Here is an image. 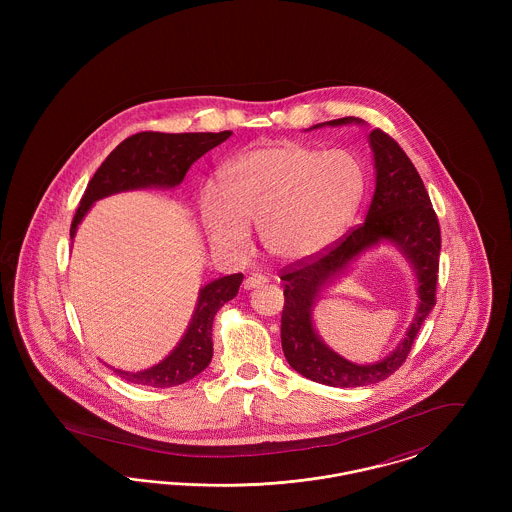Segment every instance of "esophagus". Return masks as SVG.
Wrapping results in <instances>:
<instances>
[{
  "instance_id": "obj_1",
  "label": "esophagus",
  "mask_w": 512,
  "mask_h": 512,
  "mask_svg": "<svg viewBox=\"0 0 512 512\" xmlns=\"http://www.w3.org/2000/svg\"><path fill=\"white\" fill-rule=\"evenodd\" d=\"M267 282V278L263 276V274H251V276H247L244 280V288L245 290H255V288H259V286H263Z\"/></svg>"
}]
</instances>
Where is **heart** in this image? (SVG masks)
Here are the masks:
<instances>
[{
	"instance_id": "1",
	"label": "heart",
	"mask_w": 512,
	"mask_h": 512,
	"mask_svg": "<svg viewBox=\"0 0 512 512\" xmlns=\"http://www.w3.org/2000/svg\"><path fill=\"white\" fill-rule=\"evenodd\" d=\"M366 169L347 149L322 151L297 142L253 147L220 171L222 194L205 186L199 215L213 245L245 253L251 226L268 255L297 265L326 253L365 201Z\"/></svg>"
}]
</instances>
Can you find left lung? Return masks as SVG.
Instances as JSON below:
<instances>
[{"mask_svg": "<svg viewBox=\"0 0 512 512\" xmlns=\"http://www.w3.org/2000/svg\"><path fill=\"white\" fill-rule=\"evenodd\" d=\"M357 117L311 126L363 124ZM368 144L374 153L376 188L359 228L349 232L328 253L288 268L284 280L282 349L301 376L332 388H357L386 380L405 363L422 322L436 305L441 234L430 195L407 153L382 130H372ZM395 246L414 268L419 305L404 340L384 360L368 366L347 362L317 336L312 311L319 295L331 287L366 250L378 244Z\"/></svg>", "mask_w": 512, "mask_h": 512, "instance_id": "1", "label": "left lung"}]
</instances>
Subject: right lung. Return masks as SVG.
Masks as SVG:
<instances>
[{"label": "right lung", "mask_w": 512, "mask_h": 512, "mask_svg": "<svg viewBox=\"0 0 512 512\" xmlns=\"http://www.w3.org/2000/svg\"><path fill=\"white\" fill-rule=\"evenodd\" d=\"M232 136L224 132H184V134H163V132H140L126 138L115 147L101 163L94 178L80 199L71 224V240L76 236L78 224L88 215L92 205L113 194L130 190L163 188L172 190L182 184L188 169L195 161L220 146ZM244 282V274L222 276L197 293L194 315L171 353L138 372L113 368L121 378L130 384L149 388H172L180 386L203 372L213 359V318L220 307L234 299Z\"/></svg>", "instance_id": "right-lung-1"}]
</instances>
